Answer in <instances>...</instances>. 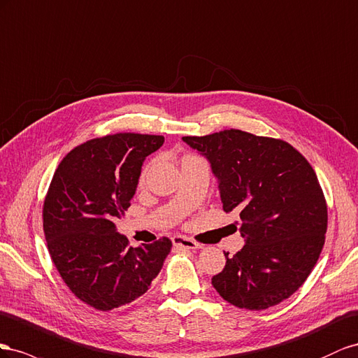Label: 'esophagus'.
Masks as SVG:
<instances>
[{
    "mask_svg": "<svg viewBox=\"0 0 358 358\" xmlns=\"http://www.w3.org/2000/svg\"><path fill=\"white\" fill-rule=\"evenodd\" d=\"M172 243H173V246L181 248V249H201L199 243H196L192 238H187V237H181V236L173 237Z\"/></svg>",
    "mask_w": 358,
    "mask_h": 358,
    "instance_id": "esophagus-1",
    "label": "esophagus"
}]
</instances>
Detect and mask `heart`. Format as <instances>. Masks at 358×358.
I'll use <instances>...</instances> for the list:
<instances>
[{"mask_svg": "<svg viewBox=\"0 0 358 358\" xmlns=\"http://www.w3.org/2000/svg\"><path fill=\"white\" fill-rule=\"evenodd\" d=\"M145 173H147V169H144V172H142V176H141V180H144V178H145Z\"/></svg>", "mask_w": 358, "mask_h": 358, "instance_id": "b5f03b06", "label": "heart"}]
</instances>
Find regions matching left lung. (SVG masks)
Listing matches in <instances>:
<instances>
[{"label": "left lung", "mask_w": 358, "mask_h": 358, "mask_svg": "<svg viewBox=\"0 0 358 358\" xmlns=\"http://www.w3.org/2000/svg\"><path fill=\"white\" fill-rule=\"evenodd\" d=\"M182 141L208 159L223 210L240 211L246 244L231 258L224 253L214 289L249 310L291 297L313 270L327 232V202L310 163L288 142L237 129Z\"/></svg>", "instance_id": "obj_1"}]
</instances>
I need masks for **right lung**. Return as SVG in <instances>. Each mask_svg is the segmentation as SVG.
Segmentation results:
<instances>
[{"mask_svg":"<svg viewBox=\"0 0 358 358\" xmlns=\"http://www.w3.org/2000/svg\"><path fill=\"white\" fill-rule=\"evenodd\" d=\"M163 142L141 134L87 141L61 160L50 181L43 203L49 255L67 288L97 310L145 294L171 252L168 237L130 248L114 223L130 207L142 163Z\"/></svg>","mask_w":358,"mask_h":358,"instance_id":"1","label":"right lung"}]
</instances>
